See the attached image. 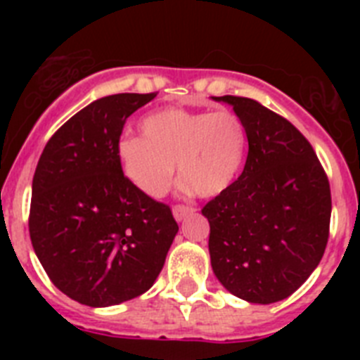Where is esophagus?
<instances>
[{"mask_svg":"<svg viewBox=\"0 0 360 360\" xmlns=\"http://www.w3.org/2000/svg\"><path fill=\"white\" fill-rule=\"evenodd\" d=\"M195 212V207H189V205H174L173 207V216L176 221H182L187 216Z\"/></svg>","mask_w":360,"mask_h":360,"instance_id":"34e87169","label":"esophagus"}]
</instances>
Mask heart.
I'll return each mask as SVG.
<instances>
[{
  "instance_id": "1",
  "label": "heart",
  "mask_w": 360,
  "mask_h": 360,
  "mask_svg": "<svg viewBox=\"0 0 360 360\" xmlns=\"http://www.w3.org/2000/svg\"><path fill=\"white\" fill-rule=\"evenodd\" d=\"M142 136L126 133L117 141L120 171L144 195L158 198L178 174L200 196L224 193L238 176L247 135L232 111L164 108L146 115Z\"/></svg>"
}]
</instances>
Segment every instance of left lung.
I'll use <instances>...</instances> for the list:
<instances>
[{
    "mask_svg": "<svg viewBox=\"0 0 360 360\" xmlns=\"http://www.w3.org/2000/svg\"><path fill=\"white\" fill-rule=\"evenodd\" d=\"M231 104L243 124V173L202 209L218 281L236 297L270 304L294 294L316 270L330 232L332 195L310 142L254 98Z\"/></svg>",
    "mask_w": 360,
    "mask_h": 360,
    "instance_id": "left-lung-1",
    "label": "left lung"
}]
</instances>
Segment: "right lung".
<instances>
[{
    "label": "right lung",
    "instance_id": "1",
    "mask_svg": "<svg viewBox=\"0 0 360 360\" xmlns=\"http://www.w3.org/2000/svg\"><path fill=\"white\" fill-rule=\"evenodd\" d=\"M155 97L97 98L53 133L37 162L32 247L50 281L86 307L149 290L178 232L171 209L136 189L115 155L126 119Z\"/></svg>",
    "mask_w": 360,
    "mask_h": 360
}]
</instances>
